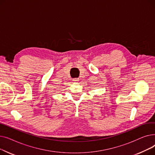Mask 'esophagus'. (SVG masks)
Instances as JSON below:
<instances>
[{
	"instance_id": "34e87169",
	"label": "esophagus",
	"mask_w": 155,
	"mask_h": 155,
	"mask_svg": "<svg viewBox=\"0 0 155 155\" xmlns=\"http://www.w3.org/2000/svg\"><path fill=\"white\" fill-rule=\"evenodd\" d=\"M73 82L78 83V81H79V78H73Z\"/></svg>"
}]
</instances>
